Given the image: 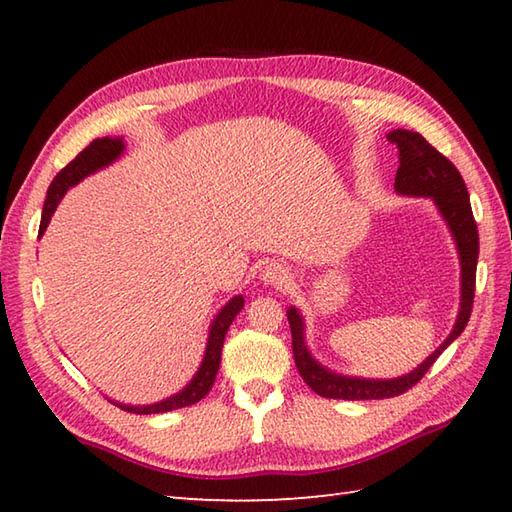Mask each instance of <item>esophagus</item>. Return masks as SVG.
<instances>
[{
	"instance_id": "obj_1",
	"label": "esophagus",
	"mask_w": 512,
	"mask_h": 512,
	"mask_svg": "<svg viewBox=\"0 0 512 512\" xmlns=\"http://www.w3.org/2000/svg\"><path fill=\"white\" fill-rule=\"evenodd\" d=\"M262 279H264V284H268V286H286L288 281H290V275H288V270L281 266V264H268L264 270H262Z\"/></svg>"
}]
</instances>
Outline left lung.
Wrapping results in <instances>:
<instances>
[{
    "label": "left lung",
    "mask_w": 512,
    "mask_h": 512,
    "mask_svg": "<svg viewBox=\"0 0 512 512\" xmlns=\"http://www.w3.org/2000/svg\"><path fill=\"white\" fill-rule=\"evenodd\" d=\"M389 143L398 147V162L394 189L400 195H422V198H433L438 204L444 220H447L451 235L455 239L460 253L462 266V297L460 312L455 319L453 332L447 336L436 352L427 361L420 363L411 374L389 378V380H372V378H354L341 376L325 369L314 361L308 352L306 336H303V319L297 308H288V323L292 332V354H295V365L301 378L306 380L312 391H317L323 398H341V400H380L394 398L405 394L418 380L429 372V367L438 361V356L458 339L469 323L475 297V270L477 255H480V235H477V224L471 211V200L466 184L455 169L453 162L442 156L436 147H431L418 132L409 129H394L387 134Z\"/></svg>",
    "instance_id": "obj_1"
}]
</instances>
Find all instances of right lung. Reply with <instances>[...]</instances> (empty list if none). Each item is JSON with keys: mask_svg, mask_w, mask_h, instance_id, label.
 Listing matches in <instances>:
<instances>
[{"mask_svg": "<svg viewBox=\"0 0 512 512\" xmlns=\"http://www.w3.org/2000/svg\"><path fill=\"white\" fill-rule=\"evenodd\" d=\"M123 149H125L123 138H110V136L96 138L81 151L79 156H76L72 162H68V165H65L57 173V178L52 180L50 189H48L46 204H43L39 235H43V231L48 228L50 217H52L54 209H57V204L61 202L65 191L74 187V184H79L85 176H90V173L99 171L107 165H112V162L123 154ZM242 308H244V297L237 295V297L228 301L226 306L220 310V314H217V317L213 319L209 341H206V352H204V358H202V365L198 369V374L191 378V383L184 387L182 391L169 396L167 400H160V402H154V405H145V407L121 405V402H114V405L121 407L123 411L140 413V416H145V413H165V411H171V409H182V407H189V405H195V402H200L206 394H209V389L215 383V374H217V369H220L224 336H226L228 328H231L233 319L237 317V312Z\"/></svg>", "mask_w": 512, "mask_h": 512, "instance_id": "1", "label": "right lung"}]
</instances>
